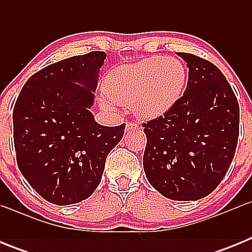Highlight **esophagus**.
<instances>
[{
    "label": "esophagus",
    "instance_id": "obj_1",
    "mask_svg": "<svg viewBox=\"0 0 252 252\" xmlns=\"http://www.w3.org/2000/svg\"><path fill=\"white\" fill-rule=\"evenodd\" d=\"M126 126H127L128 130H130V128H136V127H139V126H137L136 124H133V122H128V124L126 125Z\"/></svg>",
    "mask_w": 252,
    "mask_h": 252
}]
</instances>
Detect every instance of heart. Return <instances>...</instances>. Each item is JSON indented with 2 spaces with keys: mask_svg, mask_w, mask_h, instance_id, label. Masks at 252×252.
Masks as SVG:
<instances>
[{
  "mask_svg": "<svg viewBox=\"0 0 252 252\" xmlns=\"http://www.w3.org/2000/svg\"><path fill=\"white\" fill-rule=\"evenodd\" d=\"M186 83L187 70L180 60L151 57L115 69L107 78V97L102 99V104H133L142 119H158L179 101Z\"/></svg>",
  "mask_w": 252,
  "mask_h": 252,
  "instance_id": "b5f03b06",
  "label": "heart"
}]
</instances>
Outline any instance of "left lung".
I'll return each mask as SVG.
<instances>
[{
    "label": "left lung",
    "mask_w": 252,
    "mask_h": 252,
    "mask_svg": "<svg viewBox=\"0 0 252 252\" xmlns=\"http://www.w3.org/2000/svg\"><path fill=\"white\" fill-rule=\"evenodd\" d=\"M187 63L184 94L164 116L142 124V164L149 183L173 201H198L221 183L239 140L240 106L211 62L178 53Z\"/></svg>",
    "instance_id": "obj_1"
}]
</instances>
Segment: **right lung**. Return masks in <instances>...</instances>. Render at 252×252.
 <instances>
[{"mask_svg": "<svg viewBox=\"0 0 252 252\" xmlns=\"http://www.w3.org/2000/svg\"><path fill=\"white\" fill-rule=\"evenodd\" d=\"M104 51L75 55L29 78L13 107L17 166L31 188L58 206L79 203L101 183L125 126H102L91 107Z\"/></svg>", "mask_w": 252, "mask_h": 252, "instance_id": "obj_1", "label": "right lung"}]
</instances>
